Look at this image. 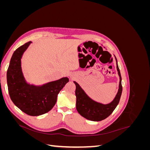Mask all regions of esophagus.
I'll use <instances>...</instances> for the list:
<instances>
[{"label": "esophagus", "mask_w": 150, "mask_h": 150, "mask_svg": "<svg viewBox=\"0 0 150 150\" xmlns=\"http://www.w3.org/2000/svg\"><path fill=\"white\" fill-rule=\"evenodd\" d=\"M71 78H73V77H72V76H71Z\"/></svg>", "instance_id": "34e87169"}]
</instances>
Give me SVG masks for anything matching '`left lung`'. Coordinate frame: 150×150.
I'll return each instance as SVG.
<instances>
[{
  "mask_svg": "<svg viewBox=\"0 0 150 150\" xmlns=\"http://www.w3.org/2000/svg\"><path fill=\"white\" fill-rule=\"evenodd\" d=\"M116 61L117 71L120 76V84L118 91L116 95V97L110 103L103 104L93 100L86 94L81 86L76 81H74L76 87L75 94L76 96L77 111L86 119L93 121H102L110 116L118 104L122 94V87L121 73L116 58Z\"/></svg>",
  "mask_w": 150,
  "mask_h": 150,
  "instance_id": "1",
  "label": "left lung"
}]
</instances>
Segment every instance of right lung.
<instances>
[{
    "instance_id": "right-lung-1",
    "label": "right lung",
    "mask_w": 150,
    "mask_h": 150,
    "mask_svg": "<svg viewBox=\"0 0 150 150\" xmlns=\"http://www.w3.org/2000/svg\"><path fill=\"white\" fill-rule=\"evenodd\" d=\"M31 42L22 45L13 53L7 72V82L13 104L25 114L36 116L52 110L59 93L69 82V78L66 77L42 86L27 83L22 71L21 58Z\"/></svg>"
}]
</instances>
